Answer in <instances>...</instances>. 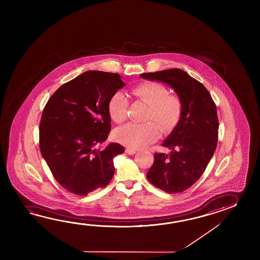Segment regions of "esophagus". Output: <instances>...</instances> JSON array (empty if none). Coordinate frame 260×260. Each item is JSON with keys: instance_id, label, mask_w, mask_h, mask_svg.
Wrapping results in <instances>:
<instances>
[{"instance_id": "1", "label": "esophagus", "mask_w": 260, "mask_h": 260, "mask_svg": "<svg viewBox=\"0 0 260 260\" xmlns=\"http://www.w3.org/2000/svg\"><path fill=\"white\" fill-rule=\"evenodd\" d=\"M125 152L127 153L128 155H134L137 153V150H135V149H125Z\"/></svg>"}]
</instances>
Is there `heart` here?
Returning <instances> with one entry per match:
<instances>
[{
    "instance_id": "b5f03b06",
    "label": "heart",
    "mask_w": 260,
    "mask_h": 260,
    "mask_svg": "<svg viewBox=\"0 0 260 260\" xmlns=\"http://www.w3.org/2000/svg\"><path fill=\"white\" fill-rule=\"evenodd\" d=\"M136 98L149 106L145 121L138 124L128 123L118 128L115 138L130 149H143L159 138L161 132L171 131L182 115V101L176 94H169L165 85L155 82L140 83L133 89ZM129 100L122 92L118 91L109 100L108 111L116 123H122L127 118Z\"/></svg>"
}]
</instances>
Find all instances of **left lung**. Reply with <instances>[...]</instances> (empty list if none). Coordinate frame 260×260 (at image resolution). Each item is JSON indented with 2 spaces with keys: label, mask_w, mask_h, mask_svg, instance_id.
<instances>
[{
  "label": "left lung",
  "mask_w": 260,
  "mask_h": 260,
  "mask_svg": "<svg viewBox=\"0 0 260 260\" xmlns=\"http://www.w3.org/2000/svg\"><path fill=\"white\" fill-rule=\"evenodd\" d=\"M140 77L166 83L182 101V115L162 146L170 153H155L147 178L167 193L190 188L204 174L216 150L218 119L215 102L203 85L179 69L140 74Z\"/></svg>",
  "instance_id": "obj_1"
}]
</instances>
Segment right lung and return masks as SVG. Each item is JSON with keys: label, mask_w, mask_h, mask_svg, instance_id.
Wrapping results in <instances>:
<instances>
[{"label": "right lung", "mask_w": 260, "mask_h": 260, "mask_svg": "<svg viewBox=\"0 0 260 260\" xmlns=\"http://www.w3.org/2000/svg\"><path fill=\"white\" fill-rule=\"evenodd\" d=\"M125 83L117 73L89 71L64 83L44 107L40 149L55 180L79 196L106 187L114 175L113 158L124 152L118 143L105 149L111 132L108 104Z\"/></svg>", "instance_id": "add662e5"}]
</instances>
